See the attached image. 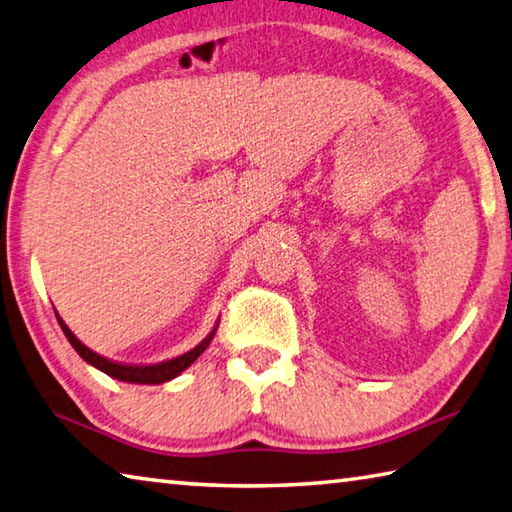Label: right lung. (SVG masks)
Wrapping results in <instances>:
<instances>
[{"instance_id":"obj_1","label":"right lung","mask_w":512,"mask_h":512,"mask_svg":"<svg viewBox=\"0 0 512 512\" xmlns=\"http://www.w3.org/2000/svg\"><path fill=\"white\" fill-rule=\"evenodd\" d=\"M58 315V313H55ZM60 327L64 331V336L71 342V347L78 351V356L89 362L91 367H96L100 371H105L107 376L116 378V380H123V383H138V385H161L167 383V380H172L181 374V371L188 369L194 360H197L203 351L208 349V345L215 338V331L219 327V320L215 324V329H212L206 338H203L197 347L190 349L188 353H183V356H176L172 360H165V362H156V365H120V362L114 360H107L105 356H100V353L91 351L87 345H82V342L73 336V331L67 327V324L62 322V318H58Z\"/></svg>"}]
</instances>
